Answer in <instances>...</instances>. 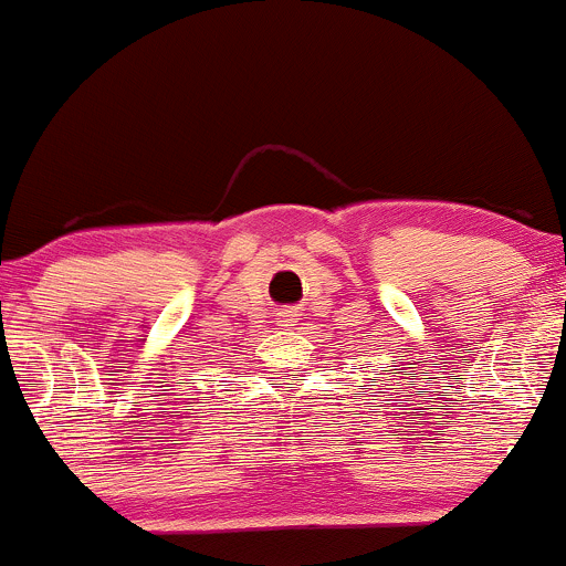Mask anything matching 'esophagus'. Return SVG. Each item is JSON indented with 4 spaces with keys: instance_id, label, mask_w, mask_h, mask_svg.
Listing matches in <instances>:
<instances>
[{
    "instance_id": "34e87169",
    "label": "esophagus",
    "mask_w": 566,
    "mask_h": 566,
    "mask_svg": "<svg viewBox=\"0 0 566 566\" xmlns=\"http://www.w3.org/2000/svg\"><path fill=\"white\" fill-rule=\"evenodd\" d=\"M296 316H300V313H296L294 307H285V311H281V326H294Z\"/></svg>"
}]
</instances>
